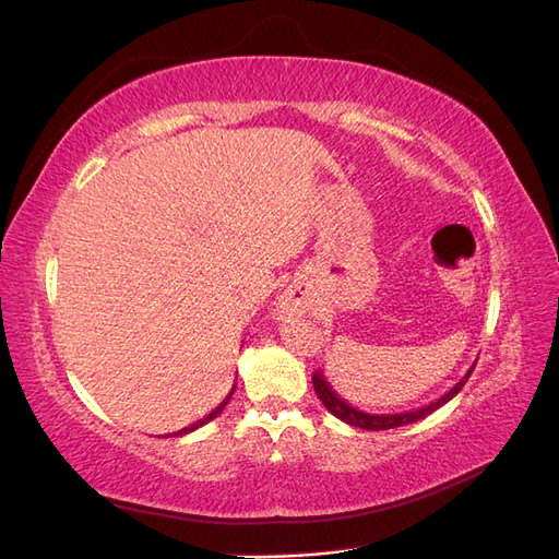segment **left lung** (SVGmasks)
I'll list each match as a JSON object with an SVG mask.
<instances>
[{
	"instance_id": "1",
	"label": "left lung",
	"mask_w": 559,
	"mask_h": 559,
	"mask_svg": "<svg viewBox=\"0 0 559 559\" xmlns=\"http://www.w3.org/2000/svg\"><path fill=\"white\" fill-rule=\"evenodd\" d=\"M471 366L466 370V376L450 386V392H445L441 399H436L427 405H421V408H415V411H405V413H382V415H376V413H364L359 408H354L352 403H347L345 399H341V394L335 392V389L331 386V382L326 380L324 370H317V373L312 376V384H314V392L319 396V401L324 403V408L335 415L337 419H343L345 425L349 427H359V429H368V431H384V429H396V427H405V425H413V421H419L425 419L427 415H431L433 411L441 408V405H445L450 399H454L456 394L462 392V386L466 384L468 376L473 373Z\"/></svg>"
}]
</instances>
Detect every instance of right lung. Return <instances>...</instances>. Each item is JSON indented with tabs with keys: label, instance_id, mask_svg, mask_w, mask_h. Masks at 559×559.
Here are the masks:
<instances>
[{
	"label": "right lung",
	"instance_id": "1",
	"mask_svg": "<svg viewBox=\"0 0 559 559\" xmlns=\"http://www.w3.org/2000/svg\"><path fill=\"white\" fill-rule=\"evenodd\" d=\"M233 392H235V384H233V389H230V392H228V396L222 401V403H218L216 405V408L210 413V415H205V417H202V419H198V421H193V425L191 427H183V429H179V431H175V433H170V436H183V433H191V431H195V429H200L202 425H207V421H212L214 417H218V415H222V411L226 408V403L230 401V396H233Z\"/></svg>",
	"mask_w": 559,
	"mask_h": 559
}]
</instances>
